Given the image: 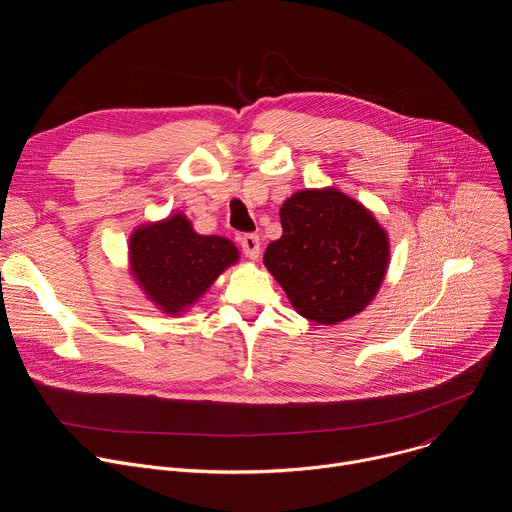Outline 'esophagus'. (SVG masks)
Segmentation results:
<instances>
[{"label": "esophagus", "mask_w": 512, "mask_h": 512, "mask_svg": "<svg viewBox=\"0 0 512 512\" xmlns=\"http://www.w3.org/2000/svg\"><path fill=\"white\" fill-rule=\"evenodd\" d=\"M241 249H243V253L249 257V259H259V255H261V239L257 237V235H243L241 239Z\"/></svg>", "instance_id": "1"}]
</instances>
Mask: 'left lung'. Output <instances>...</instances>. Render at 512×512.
<instances>
[{
  "instance_id": "1",
  "label": "left lung",
  "mask_w": 512,
  "mask_h": 512,
  "mask_svg": "<svg viewBox=\"0 0 512 512\" xmlns=\"http://www.w3.org/2000/svg\"><path fill=\"white\" fill-rule=\"evenodd\" d=\"M279 218L283 235L263 263L300 316L332 326L375 300L391 243L367 206L336 188H306L281 204Z\"/></svg>"
}]
</instances>
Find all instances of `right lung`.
<instances>
[{
	"mask_svg": "<svg viewBox=\"0 0 512 512\" xmlns=\"http://www.w3.org/2000/svg\"><path fill=\"white\" fill-rule=\"evenodd\" d=\"M239 257L233 241L196 233L184 212L139 225L127 243L135 283L168 316L188 312Z\"/></svg>",
	"mask_w": 512,
	"mask_h": 512,
	"instance_id": "obj_1",
	"label": "right lung"
}]
</instances>
